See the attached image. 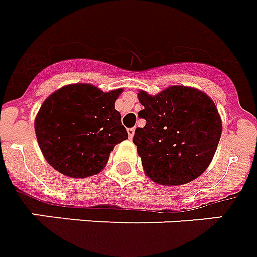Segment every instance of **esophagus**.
I'll return each mask as SVG.
<instances>
[{"mask_svg":"<svg viewBox=\"0 0 257 257\" xmlns=\"http://www.w3.org/2000/svg\"><path fill=\"white\" fill-rule=\"evenodd\" d=\"M127 133H128V137L130 139L134 138V134H135V128H127Z\"/></svg>","mask_w":257,"mask_h":257,"instance_id":"34e87169","label":"esophagus"}]
</instances>
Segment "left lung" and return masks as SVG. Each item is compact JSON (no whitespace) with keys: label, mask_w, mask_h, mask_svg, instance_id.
<instances>
[{"label":"left lung","mask_w":257,"mask_h":257,"mask_svg":"<svg viewBox=\"0 0 257 257\" xmlns=\"http://www.w3.org/2000/svg\"><path fill=\"white\" fill-rule=\"evenodd\" d=\"M145 127L135 130L145 174L162 186H180L196 179L210 166L221 135V119L206 93L170 86L157 95L138 93Z\"/></svg>","instance_id":"8db88e82"}]
</instances>
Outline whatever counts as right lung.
<instances>
[{"label": "right lung", "instance_id": "1", "mask_svg": "<svg viewBox=\"0 0 257 257\" xmlns=\"http://www.w3.org/2000/svg\"><path fill=\"white\" fill-rule=\"evenodd\" d=\"M122 91L103 93L90 83H74L47 96L34 130L51 167L70 178H87L103 170L115 145L128 138L115 110Z\"/></svg>", "mask_w": 257, "mask_h": 257}]
</instances>
